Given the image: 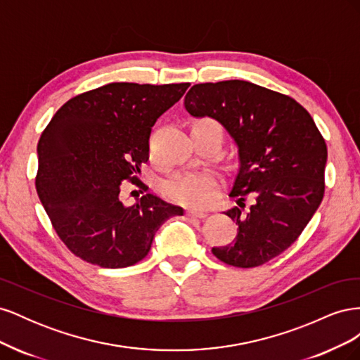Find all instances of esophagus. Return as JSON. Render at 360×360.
Masks as SVG:
<instances>
[{"instance_id": "esophagus-1", "label": "esophagus", "mask_w": 360, "mask_h": 360, "mask_svg": "<svg viewBox=\"0 0 360 360\" xmlns=\"http://www.w3.org/2000/svg\"><path fill=\"white\" fill-rule=\"evenodd\" d=\"M186 216H189V217H200V219H202V217L207 216V213H205V212H200V210L188 209V210H186Z\"/></svg>"}]
</instances>
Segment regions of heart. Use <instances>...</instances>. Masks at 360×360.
Masks as SVG:
<instances>
[{"label": "heart", "instance_id": "heart-1", "mask_svg": "<svg viewBox=\"0 0 360 360\" xmlns=\"http://www.w3.org/2000/svg\"><path fill=\"white\" fill-rule=\"evenodd\" d=\"M201 122L213 123L212 120H201ZM221 184V177L214 172H186L167 180L163 183L162 192L172 202L201 209L213 202Z\"/></svg>", "mask_w": 360, "mask_h": 360}]
</instances>
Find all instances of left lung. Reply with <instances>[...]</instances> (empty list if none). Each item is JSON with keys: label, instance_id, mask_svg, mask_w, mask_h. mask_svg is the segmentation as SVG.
I'll return each instance as SVG.
<instances>
[{"label": "left lung", "instance_id": "obj_1", "mask_svg": "<svg viewBox=\"0 0 360 360\" xmlns=\"http://www.w3.org/2000/svg\"><path fill=\"white\" fill-rule=\"evenodd\" d=\"M193 117H212L238 148L226 210L238 225L233 243L212 248L234 267H258L284 252L304 230L324 195L328 147L312 117L290 96L233 79L197 84L184 97ZM246 196L253 205L244 209Z\"/></svg>", "mask_w": 360, "mask_h": 360}]
</instances>
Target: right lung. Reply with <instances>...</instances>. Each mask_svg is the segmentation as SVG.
Wrapping results in <instances>:
<instances>
[{
  "label": "right lung",
  "mask_w": 360,
  "mask_h": 360,
  "mask_svg": "<svg viewBox=\"0 0 360 360\" xmlns=\"http://www.w3.org/2000/svg\"><path fill=\"white\" fill-rule=\"evenodd\" d=\"M189 82H112L72 97L39 139L36 189L53 230L86 263L120 269L146 258L160 225L183 209L151 193L124 205L126 181L148 160L156 120L181 99Z\"/></svg>",
  "instance_id": "1"
}]
</instances>
